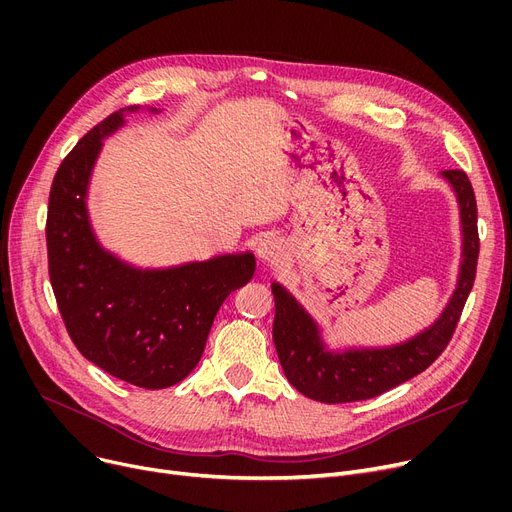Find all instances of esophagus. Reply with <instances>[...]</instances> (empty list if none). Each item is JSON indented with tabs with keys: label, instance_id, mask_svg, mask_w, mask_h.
<instances>
[{
	"label": "esophagus",
	"instance_id": "34e87169",
	"mask_svg": "<svg viewBox=\"0 0 512 512\" xmlns=\"http://www.w3.org/2000/svg\"><path fill=\"white\" fill-rule=\"evenodd\" d=\"M255 253H257V259L263 261V263H276L284 255V245H282L280 238L265 234L263 238H259Z\"/></svg>",
	"mask_w": 512,
	"mask_h": 512
}]
</instances>
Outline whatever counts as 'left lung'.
Segmentation results:
<instances>
[{"mask_svg": "<svg viewBox=\"0 0 512 512\" xmlns=\"http://www.w3.org/2000/svg\"><path fill=\"white\" fill-rule=\"evenodd\" d=\"M442 176L452 186L461 209L463 261L459 282H456L446 309L421 334L386 348H348V351L338 353L328 351L313 317L284 286L276 282L272 284L276 301L274 344L284 375L301 394L319 402H328V405L375 398L415 378L417 373L425 371L442 355L473 288L479 257L477 203L473 186L463 170H444Z\"/></svg>", "mask_w": 512, "mask_h": 512, "instance_id": "obj_1", "label": "left lung"}]
</instances>
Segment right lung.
<instances>
[{"label":"right lung","instance_id":"1","mask_svg":"<svg viewBox=\"0 0 512 512\" xmlns=\"http://www.w3.org/2000/svg\"><path fill=\"white\" fill-rule=\"evenodd\" d=\"M137 110L107 116L64 157L51 182L45 238L51 288L80 355L122 382L159 390L197 367L215 313L253 278L255 257L139 270L99 245L87 213L89 178L103 139Z\"/></svg>","mask_w":512,"mask_h":512}]
</instances>
